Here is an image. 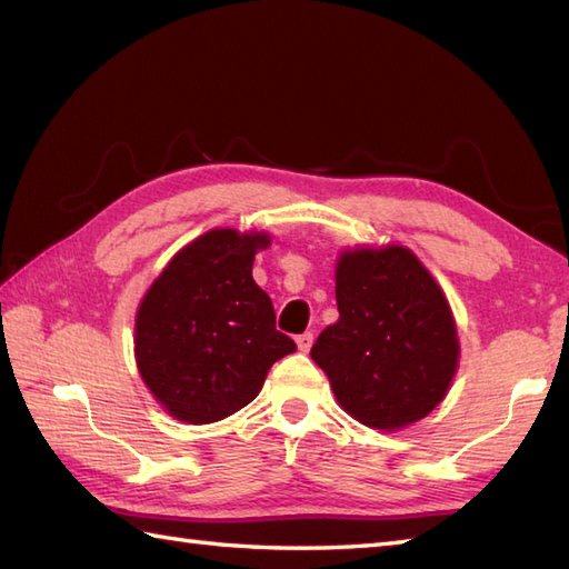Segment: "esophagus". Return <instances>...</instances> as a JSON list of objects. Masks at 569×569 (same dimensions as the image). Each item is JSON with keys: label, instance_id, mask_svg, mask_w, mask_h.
<instances>
[{"label": "esophagus", "instance_id": "34e87169", "mask_svg": "<svg viewBox=\"0 0 569 569\" xmlns=\"http://www.w3.org/2000/svg\"><path fill=\"white\" fill-rule=\"evenodd\" d=\"M296 345H298L300 352H310V347H312V332L298 335V337H296Z\"/></svg>", "mask_w": 569, "mask_h": 569}]
</instances>
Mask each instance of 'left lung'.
Returning <instances> with one entry per match:
<instances>
[{
  "label": "left lung",
  "instance_id": "1",
  "mask_svg": "<svg viewBox=\"0 0 569 569\" xmlns=\"http://www.w3.org/2000/svg\"><path fill=\"white\" fill-rule=\"evenodd\" d=\"M340 320L310 357L337 401L361 426L398 430L438 406L457 371L452 310L426 266L406 247L349 249L337 259Z\"/></svg>",
  "mask_w": 569,
  "mask_h": 569
}]
</instances>
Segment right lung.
<instances>
[{
  "mask_svg": "<svg viewBox=\"0 0 569 569\" xmlns=\"http://www.w3.org/2000/svg\"><path fill=\"white\" fill-rule=\"evenodd\" d=\"M266 232L210 229L168 261L143 296L134 355L143 383L176 420H222L259 396L273 361L296 352L251 278Z\"/></svg>",
  "mask_w": 569,
  "mask_h": 569,
  "instance_id": "obj_1",
  "label": "right lung"
}]
</instances>
